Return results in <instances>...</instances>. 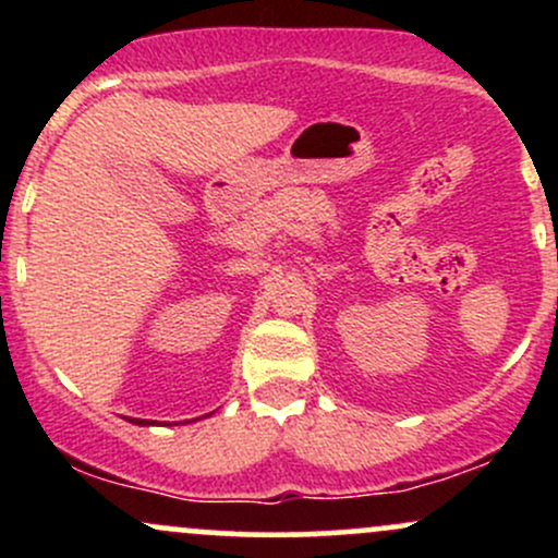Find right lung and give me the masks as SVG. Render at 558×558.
<instances>
[{
  "mask_svg": "<svg viewBox=\"0 0 558 558\" xmlns=\"http://www.w3.org/2000/svg\"><path fill=\"white\" fill-rule=\"evenodd\" d=\"M131 422H136V425H146V422H144V420H131Z\"/></svg>",
  "mask_w": 558,
  "mask_h": 558,
  "instance_id": "right-lung-1",
  "label": "right lung"
}]
</instances>
